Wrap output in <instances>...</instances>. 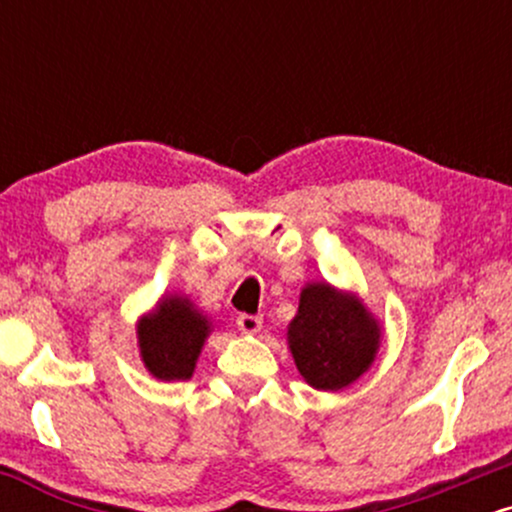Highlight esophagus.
Listing matches in <instances>:
<instances>
[{
    "mask_svg": "<svg viewBox=\"0 0 512 512\" xmlns=\"http://www.w3.org/2000/svg\"><path fill=\"white\" fill-rule=\"evenodd\" d=\"M238 330L245 334H257L262 330V317L260 315H238Z\"/></svg>",
    "mask_w": 512,
    "mask_h": 512,
    "instance_id": "obj_1",
    "label": "esophagus"
}]
</instances>
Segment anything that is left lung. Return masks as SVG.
<instances>
[{
  "label": "left lung",
  "instance_id": "1",
  "mask_svg": "<svg viewBox=\"0 0 512 512\" xmlns=\"http://www.w3.org/2000/svg\"><path fill=\"white\" fill-rule=\"evenodd\" d=\"M298 373L315 390H342L361 378L380 349V325L354 293L308 284L289 325Z\"/></svg>",
  "mask_w": 512,
  "mask_h": 512
}]
</instances>
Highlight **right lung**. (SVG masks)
Instances as JSON below:
<instances>
[{"label":"right lung","mask_w":512,"mask_h":512,"mask_svg":"<svg viewBox=\"0 0 512 512\" xmlns=\"http://www.w3.org/2000/svg\"><path fill=\"white\" fill-rule=\"evenodd\" d=\"M211 322L185 296H163L154 313L137 325L139 351L146 370L158 380H187L209 337Z\"/></svg>","instance_id":"right-lung-1"}]
</instances>
